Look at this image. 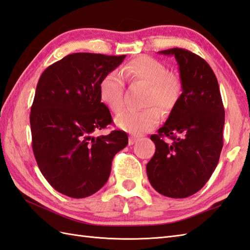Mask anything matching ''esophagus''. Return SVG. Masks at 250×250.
<instances>
[{"instance_id": "esophagus-1", "label": "esophagus", "mask_w": 250, "mask_h": 250, "mask_svg": "<svg viewBox=\"0 0 250 250\" xmlns=\"http://www.w3.org/2000/svg\"><path fill=\"white\" fill-rule=\"evenodd\" d=\"M136 142H137V138H136V137L131 136V137L129 138V145H130V146H131V145H134Z\"/></svg>"}]
</instances>
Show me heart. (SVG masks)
I'll return each mask as SVG.
<instances>
[{
	"label": "heart",
	"mask_w": 250,
	"mask_h": 250,
	"mask_svg": "<svg viewBox=\"0 0 250 250\" xmlns=\"http://www.w3.org/2000/svg\"><path fill=\"white\" fill-rule=\"evenodd\" d=\"M121 75L131 83L147 85L145 104L151 105L142 111L127 109L117 116L116 124L131 134H144L158 125L161 111L165 113L175 108L182 96V82L178 74L168 72L167 68L154 59L139 56L126 62ZM99 95L111 111L118 113L125 105L124 82L120 75L111 71L103 75L99 83Z\"/></svg>",
	"instance_id": "heart-1"
}]
</instances>
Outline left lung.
I'll return each mask as SVG.
<instances>
[{
	"mask_svg": "<svg viewBox=\"0 0 250 250\" xmlns=\"http://www.w3.org/2000/svg\"><path fill=\"white\" fill-rule=\"evenodd\" d=\"M159 53L175 56L182 96L158 134L150 136L155 153L147 164V175L160 194L187 198L204 188L217 166L225 109L217 79L204 59L180 48ZM163 137L173 144H167Z\"/></svg>",
	"mask_w": 250,
	"mask_h": 250,
	"instance_id": "1",
	"label": "left lung"
}]
</instances>
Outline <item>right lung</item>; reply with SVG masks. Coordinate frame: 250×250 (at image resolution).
<instances>
[{"label": "right lung", "mask_w": 250, "mask_h": 250, "mask_svg": "<svg viewBox=\"0 0 250 250\" xmlns=\"http://www.w3.org/2000/svg\"><path fill=\"white\" fill-rule=\"evenodd\" d=\"M125 57L69 54L46 68L38 81L30 115L33 152L51 187L71 198L100 189L115 154L129 142L120 130L94 136L113 123L99 83Z\"/></svg>", "instance_id": "right-lung-1"}]
</instances>
